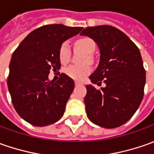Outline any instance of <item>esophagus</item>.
Returning <instances> with one entry per match:
<instances>
[{"label": "esophagus", "mask_w": 154, "mask_h": 154, "mask_svg": "<svg viewBox=\"0 0 154 154\" xmlns=\"http://www.w3.org/2000/svg\"><path fill=\"white\" fill-rule=\"evenodd\" d=\"M75 85L76 86H79V85H82V83L81 82H75Z\"/></svg>", "instance_id": "esophagus-1"}]
</instances>
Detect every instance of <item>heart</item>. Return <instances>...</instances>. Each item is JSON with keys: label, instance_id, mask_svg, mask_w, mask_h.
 Returning <instances> with one entry per match:
<instances>
[{"label": "heart", "instance_id": "heart-1", "mask_svg": "<svg viewBox=\"0 0 154 154\" xmlns=\"http://www.w3.org/2000/svg\"><path fill=\"white\" fill-rule=\"evenodd\" d=\"M75 47L86 53V55L83 57L82 60L89 61L92 60L91 54H93L94 51H95L96 45H95L94 41L90 38H82L75 42ZM70 56H71V50H70L69 44L67 42H64L61 44L59 49V59L60 62L63 64L68 62ZM65 72L69 77L72 79L82 80L87 75L90 73L91 67L88 64L71 65L66 68Z\"/></svg>", "mask_w": 154, "mask_h": 154}]
</instances>
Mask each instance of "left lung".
<instances>
[{
	"mask_svg": "<svg viewBox=\"0 0 154 154\" xmlns=\"http://www.w3.org/2000/svg\"><path fill=\"white\" fill-rule=\"evenodd\" d=\"M80 35L88 36L98 45L100 58L98 67L89 76L93 84L86 86V112L95 125L116 128L134 115L142 102L146 72L139 49L121 30L109 25L84 29Z\"/></svg>",
	"mask_w": 154,
	"mask_h": 154,
	"instance_id": "obj_1",
	"label": "left lung"
}]
</instances>
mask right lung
<instances>
[{
	"instance_id": "right-lung-1",
	"label": "right lung",
	"mask_w": 154,
	"mask_h": 154,
	"mask_svg": "<svg viewBox=\"0 0 154 154\" xmlns=\"http://www.w3.org/2000/svg\"><path fill=\"white\" fill-rule=\"evenodd\" d=\"M82 29L63 24L42 26L29 33L13 52L7 87L16 111L31 125H51L63 116L74 82L64 73L55 82H49L48 77L51 69L60 66L61 44Z\"/></svg>"
}]
</instances>
